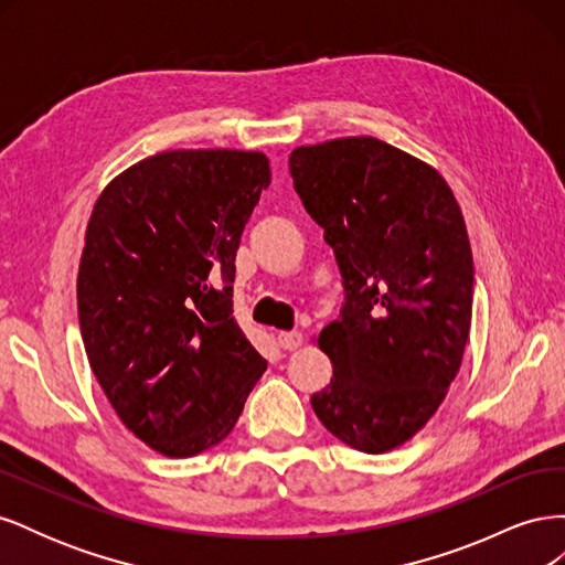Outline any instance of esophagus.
Segmentation results:
<instances>
[{
    "label": "esophagus",
    "instance_id": "esophagus-1",
    "mask_svg": "<svg viewBox=\"0 0 565 565\" xmlns=\"http://www.w3.org/2000/svg\"><path fill=\"white\" fill-rule=\"evenodd\" d=\"M303 344L301 332H278V347L285 351H295Z\"/></svg>",
    "mask_w": 565,
    "mask_h": 565
}]
</instances>
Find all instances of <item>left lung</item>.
<instances>
[{
    "label": "left lung",
    "mask_w": 565,
    "mask_h": 565,
    "mask_svg": "<svg viewBox=\"0 0 565 565\" xmlns=\"http://www.w3.org/2000/svg\"><path fill=\"white\" fill-rule=\"evenodd\" d=\"M289 174L344 280L341 313L318 337L334 374L313 413L355 450H393L434 417L465 355V216L431 164L372 136L295 148Z\"/></svg>",
    "instance_id": "8db88e82"
}]
</instances>
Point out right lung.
Wrapping results in <instances>:
<instances>
[{
    "label": "right lung",
    "mask_w": 565,
    "mask_h": 565,
    "mask_svg": "<svg viewBox=\"0 0 565 565\" xmlns=\"http://www.w3.org/2000/svg\"><path fill=\"white\" fill-rule=\"evenodd\" d=\"M264 152L164 150L98 195L77 273L84 351L117 417L167 457L224 440L266 361L233 318Z\"/></svg>",
    "instance_id": "add662e5"
}]
</instances>
